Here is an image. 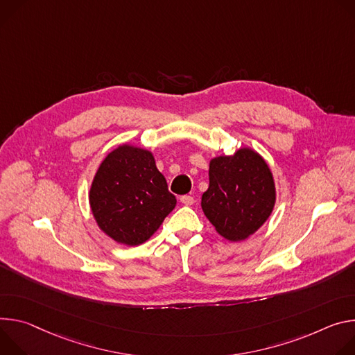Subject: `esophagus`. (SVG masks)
Wrapping results in <instances>:
<instances>
[{
	"instance_id": "1",
	"label": "esophagus",
	"mask_w": 355,
	"mask_h": 355,
	"mask_svg": "<svg viewBox=\"0 0 355 355\" xmlns=\"http://www.w3.org/2000/svg\"><path fill=\"white\" fill-rule=\"evenodd\" d=\"M194 200H193L191 196H182V198H180V203L184 205V206H191Z\"/></svg>"
}]
</instances>
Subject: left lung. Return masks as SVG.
<instances>
[{
  "label": "left lung",
  "instance_id": "obj_1",
  "mask_svg": "<svg viewBox=\"0 0 355 355\" xmlns=\"http://www.w3.org/2000/svg\"><path fill=\"white\" fill-rule=\"evenodd\" d=\"M275 202L273 175L257 150L244 146L210 161L202 209L223 239L247 240L269 218Z\"/></svg>",
  "mask_w": 355,
  "mask_h": 355
}]
</instances>
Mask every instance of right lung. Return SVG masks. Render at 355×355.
<instances>
[{"label": "right lung", "mask_w": 355, "mask_h": 355, "mask_svg": "<svg viewBox=\"0 0 355 355\" xmlns=\"http://www.w3.org/2000/svg\"><path fill=\"white\" fill-rule=\"evenodd\" d=\"M89 203L107 237L135 247L148 241L161 227L175 209L176 198L157 171L153 153L123 144L100 164L90 186Z\"/></svg>", "instance_id": "1"}]
</instances>
